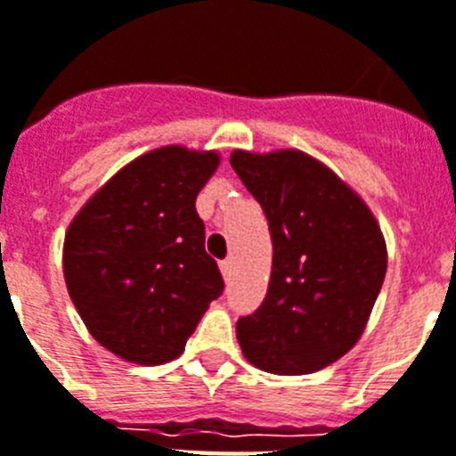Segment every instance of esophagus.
Wrapping results in <instances>:
<instances>
[{
    "label": "esophagus",
    "instance_id": "34e87169",
    "mask_svg": "<svg viewBox=\"0 0 456 456\" xmlns=\"http://www.w3.org/2000/svg\"><path fill=\"white\" fill-rule=\"evenodd\" d=\"M220 271L222 275H224V281H229V278H232V259H222Z\"/></svg>",
    "mask_w": 456,
    "mask_h": 456
}]
</instances>
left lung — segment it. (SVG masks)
Wrapping results in <instances>:
<instances>
[{
    "instance_id": "obj_1",
    "label": "left lung",
    "mask_w": 456,
    "mask_h": 456,
    "mask_svg": "<svg viewBox=\"0 0 456 456\" xmlns=\"http://www.w3.org/2000/svg\"><path fill=\"white\" fill-rule=\"evenodd\" d=\"M232 167L269 220L273 266L262 305L239 317L250 364L304 376L359 340L387 271L370 210L334 171L299 151H234Z\"/></svg>"
}]
</instances>
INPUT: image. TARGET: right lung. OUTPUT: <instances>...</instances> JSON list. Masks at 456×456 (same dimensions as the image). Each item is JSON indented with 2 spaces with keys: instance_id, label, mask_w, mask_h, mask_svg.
Listing matches in <instances>:
<instances>
[{
  "instance_id": "add662e5",
  "label": "right lung",
  "mask_w": 456,
  "mask_h": 456,
  "mask_svg": "<svg viewBox=\"0 0 456 456\" xmlns=\"http://www.w3.org/2000/svg\"><path fill=\"white\" fill-rule=\"evenodd\" d=\"M217 162V152L181 145L141 155L71 222L69 297L90 334L118 357L143 366L175 359L224 289L194 206Z\"/></svg>"
}]
</instances>
